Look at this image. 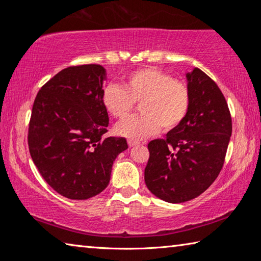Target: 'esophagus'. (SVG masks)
<instances>
[{
  "instance_id": "1",
  "label": "esophagus",
  "mask_w": 261,
  "mask_h": 261,
  "mask_svg": "<svg viewBox=\"0 0 261 261\" xmlns=\"http://www.w3.org/2000/svg\"><path fill=\"white\" fill-rule=\"evenodd\" d=\"M127 145H129L130 147H135V146H138L139 143H138V141H135V140H129V141H127Z\"/></svg>"
}]
</instances>
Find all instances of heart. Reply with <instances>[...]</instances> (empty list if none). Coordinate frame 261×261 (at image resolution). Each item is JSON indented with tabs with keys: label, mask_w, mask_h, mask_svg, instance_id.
<instances>
[{
	"label": "heart",
	"mask_w": 261,
	"mask_h": 261,
	"mask_svg": "<svg viewBox=\"0 0 261 261\" xmlns=\"http://www.w3.org/2000/svg\"><path fill=\"white\" fill-rule=\"evenodd\" d=\"M140 113L123 121L116 132L135 141L146 139L162 129L170 131L187 117L191 103L188 85L163 70L143 68L123 78L122 87L109 84L101 94L105 109L117 120L126 117L140 102Z\"/></svg>",
	"instance_id": "heart-1"
}]
</instances>
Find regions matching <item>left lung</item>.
I'll return each mask as SVG.
<instances>
[{
    "instance_id": "1",
    "label": "left lung",
    "mask_w": 261,
    "mask_h": 261,
    "mask_svg": "<svg viewBox=\"0 0 261 261\" xmlns=\"http://www.w3.org/2000/svg\"><path fill=\"white\" fill-rule=\"evenodd\" d=\"M191 103L184 121L165 139L149 141L145 183L154 196L178 204L206 191L222 169L232 123L228 103L211 77L187 73Z\"/></svg>"
}]
</instances>
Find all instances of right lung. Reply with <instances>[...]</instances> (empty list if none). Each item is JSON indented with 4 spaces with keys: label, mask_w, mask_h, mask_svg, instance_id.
Masks as SVG:
<instances>
[{
    "label": "right lung",
    "mask_w": 261,
    "mask_h": 261,
    "mask_svg": "<svg viewBox=\"0 0 261 261\" xmlns=\"http://www.w3.org/2000/svg\"><path fill=\"white\" fill-rule=\"evenodd\" d=\"M105 76L99 64L73 65L56 73L35 96L28 135L31 158L47 184L69 199L102 192L115 159L127 148L123 137H105Z\"/></svg>",
    "instance_id": "1"
}]
</instances>
